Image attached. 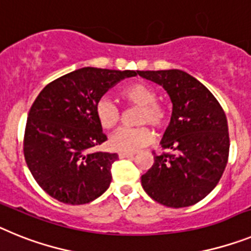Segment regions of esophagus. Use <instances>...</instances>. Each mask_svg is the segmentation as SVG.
<instances>
[{"mask_svg": "<svg viewBox=\"0 0 251 251\" xmlns=\"http://www.w3.org/2000/svg\"><path fill=\"white\" fill-rule=\"evenodd\" d=\"M134 155H135L134 152H125V151L119 152V156L121 159H124V158H132V156H134Z\"/></svg>", "mask_w": 251, "mask_h": 251, "instance_id": "1", "label": "esophagus"}]
</instances>
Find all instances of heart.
Here are the masks:
<instances>
[{"label": "heart", "mask_w": 251, "mask_h": 251, "mask_svg": "<svg viewBox=\"0 0 251 251\" xmlns=\"http://www.w3.org/2000/svg\"><path fill=\"white\" fill-rule=\"evenodd\" d=\"M121 99L128 104L141 107L138 124H150L155 128H163L168 123V113L163 106L156 103V93L145 83H131L121 91ZM96 117L104 130L116 127L120 123L119 107L108 97H102L96 103ZM154 140V134L147 126L117 130L110 138V147L113 150L125 152H134L147 147Z\"/></svg>", "instance_id": "1"}]
</instances>
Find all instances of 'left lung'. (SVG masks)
Returning a JSON list of instances; mask_svg holds the SVG:
<instances>
[{
    "label": "left lung",
    "instance_id": "8db88e82",
    "mask_svg": "<svg viewBox=\"0 0 251 251\" xmlns=\"http://www.w3.org/2000/svg\"><path fill=\"white\" fill-rule=\"evenodd\" d=\"M164 88L173 104L160 141L173 154L154 155L141 186L159 203L173 208L203 200L217 186L227 164L230 139L226 115L215 96L179 69L138 71Z\"/></svg>",
    "mask_w": 251,
    "mask_h": 251
}]
</instances>
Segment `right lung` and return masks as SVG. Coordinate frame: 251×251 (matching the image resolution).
Returning a JSON list of instances; mask_svg holds the SVG:
<instances>
[{
    "instance_id": "right-lung-1",
    "label": "right lung",
    "mask_w": 251,
    "mask_h": 251,
    "mask_svg": "<svg viewBox=\"0 0 251 251\" xmlns=\"http://www.w3.org/2000/svg\"><path fill=\"white\" fill-rule=\"evenodd\" d=\"M138 71L84 67L44 87L26 121L24 155L32 177L50 197L68 204L93 201L110 187L117 154L92 152L107 140L96 103Z\"/></svg>"
}]
</instances>
